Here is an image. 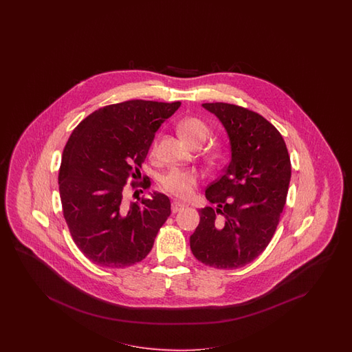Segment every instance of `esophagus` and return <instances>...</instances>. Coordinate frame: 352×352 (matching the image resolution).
<instances>
[{
  "instance_id": "1",
  "label": "esophagus",
  "mask_w": 352,
  "mask_h": 352,
  "mask_svg": "<svg viewBox=\"0 0 352 352\" xmlns=\"http://www.w3.org/2000/svg\"><path fill=\"white\" fill-rule=\"evenodd\" d=\"M182 209H184L183 204L178 203V201H173V204H171V212L173 213H178V212H181Z\"/></svg>"
}]
</instances>
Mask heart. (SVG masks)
I'll return each instance as SVG.
<instances>
[{"mask_svg": "<svg viewBox=\"0 0 352 352\" xmlns=\"http://www.w3.org/2000/svg\"><path fill=\"white\" fill-rule=\"evenodd\" d=\"M178 131L182 138L192 147L201 146L204 142L209 138V134H210L208 125L200 118H183L178 124ZM155 148H156V142L153 143L152 151H155ZM196 182H197V175L195 171L173 169L162 177L161 186L165 191L170 192L174 196L186 199L191 195Z\"/></svg>", "mask_w": 352, "mask_h": 352, "instance_id": "heart-1", "label": "heart"}]
</instances>
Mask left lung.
Listing matches in <instances>:
<instances>
[{"label": "left lung", "instance_id": "obj_1", "mask_svg": "<svg viewBox=\"0 0 352 352\" xmlns=\"http://www.w3.org/2000/svg\"><path fill=\"white\" fill-rule=\"evenodd\" d=\"M201 106L226 130L231 161L205 191L215 208L199 210L190 246L204 265L234 270L254 261L275 234L287 201L290 159L281 134L261 115L228 103Z\"/></svg>", "mask_w": 352, "mask_h": 352}]
</instances>
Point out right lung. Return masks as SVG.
<instances>
[{
	"mask_svg": "<svg viewBox=\"0 0 352 352\" xmlns=\"http://www.w3.org/2000/svg\"><path fill=\"white\" fill-rule=\"evenodd\" d=\"M179 107L152 100L103 107L68 139L58 178L64 219L76 245L98 266L124 268L143 261L170 215L166 195L153 192L126 203L124 186L140 174L156 131Z\"/></svg>",
	"mask_w": 352,
	"mask_h": 352,
	"instance_id": "obj_1",
	"label": "right lung"
}]
</instances>
